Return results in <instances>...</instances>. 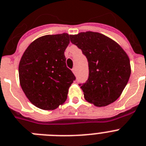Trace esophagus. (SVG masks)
<instances>
[{
    "instance_id": "esophagus-1",
    "label": "esophagus",
    "mask_w": 146,
    "mask_h": 146,
    "mask_svg": "<svg viewBox=\"0 0 146 146\" xmlns=\"http://www.w3.org/2000/svg\"><path fill=\"white\" fill-rule=\"evenodd\" d=\"M72 72H73V73H74V74H76V72H77V70H76L75 67H74V68H72Z\"/></svg>"
}]
</instances>
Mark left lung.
<instances>
[{
  "mask_svg": "<svg viewBox=\"0 0 146 146\" xmlns=\"http://www.w3.org/2000/svg\"><path fill=\"white\" fill-rule=\"evenodd\" d=\"M70 40L81 49L88 63V78L80 83L87 101L98 107L114 102L131 75L130 60L115 41L98 32H80Z\"/></svg>",
  "mask_w": 146,
  "mask_h": 146,
  "instance_id": "left-lung-1",
  "label": "left lung"
}]
</instances>
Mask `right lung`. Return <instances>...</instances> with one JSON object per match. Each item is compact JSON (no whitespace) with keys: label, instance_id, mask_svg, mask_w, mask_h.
I'll list each match as a JSON object with an SVG mask.
<instances>
[{"label":"right lung","instance_id":"right-lung-1","mask_svg":"<svg viewBox=\"0 0 146 146\" xmlns=\"http://www.w3.org/2000/svg\"><path fill=\"white\" fill-rule=\"evenodd\" d=\"M69 37L63 33L39 37L29 46L20 61L21 88L29 101L43 110L62 105L76 79L66 64L64 52Z\"/></svg>","mask_w":146,"mask_h":146}]
</instances>
